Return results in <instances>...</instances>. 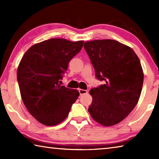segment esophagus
Segmentation results:
<instances>
[{"mask_svg": "<svg viewBox=\"0 0 159 159\" xmlns=\"http://www.w3.org/2000/svg\"><path fill=\"white\" fill-rule=\"evenodd\" d=\"M79 93L80 95H85V94H88V91L85 90H83V89H79Z\"/></svg>", "mask_w": 159, "mask_h": 159, "instance_id": "obj_1", "label": "esophagus"}]
</instances>
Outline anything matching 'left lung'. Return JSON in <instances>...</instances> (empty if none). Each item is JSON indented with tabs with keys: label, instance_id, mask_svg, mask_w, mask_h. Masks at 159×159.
Instances as JSON below:
<instances>
[{
	"label": "left lung",
	"instance_id": "left-lung-1",
	"mask_svg": "<svg viewBox=\"0 0 159 159\" xmlns=\"http://www.w3.org/2000/svg\"><path fill=\"white\" fill-rule=\"evenodd\" d=\"M85 50L95 76L105 84L92 88L88 111L96 122L111 126L125 118L140 97L144 73L140 61L130 47L111 39L85 42Z\"/></svg>",
	"mask_w": 159,
	"mask_h": 159
}]
</instances>
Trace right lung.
<instances>
[{
  "mask_svg": "<svg viewBox=\"0 0 159 159\" xmlns=\"http://www.w3.org/2000/svg\"><path fill=\"white\" fill-rule=\"evenodd\" d=\"M83 43L51 39L32 45L21 58L17 72L21 99L42 124L54 126L62 122L79 98V91L61 85L59 80Z\"/></svg>",
  "mask_w": 159,
  "mask_h": 159,
  "instance_id": "add662e5",
  "label": "right lung"
}]
</instances>
